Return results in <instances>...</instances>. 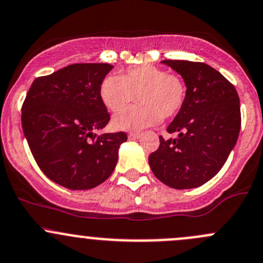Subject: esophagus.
Instances as JSON below:
<instances>
[{
  "label": "esophagus",
  "instance_id": "esophagus-1",
  "mask_svg": "<svg viewBox=\"0 0 263 263\" xmlns=\"http://www.w3.org/2000/svg\"><path fill=\"white\" fill-rule=\"evenodd\" d=\"M140 137V133H129V139H138Z\"/></svg>",
  "mask_w": 263,
  "mask_h": 263
}]
</instances>
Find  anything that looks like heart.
I'll return each instance as SVG.
<instances>
[{
  "instance_id": "heart-1",
  "label": "heart",
  "mask_w": 263,
  "mask_h": 263,
  "mask_svg": "<svg viewBox=\"0 0 263 263\" xmlns=\"http://www.w3.org/2000/svg\"><path fill=\"white\" fill-rule=\"evenodd\" d=\"M100 99L112 112L125 110L138 96L140 105L119 114L112 126L120 130H139L171 119L182 110L187 86L182 77L153 64L132 67L123 76L109 74L100 85Z\"/></svg>"
}]
</instances>
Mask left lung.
Returning a JSON list of instances; mask_svg holds the SVG:
<instances>
[{"label":"left lung","mask_w":263,"mask_h":263,"mask_svg":"<svg viewBox=\"0 0 263 263\" xmlns=\"http://www.w3.org/2000/svg\"><path fill=\"white\" fill-rule=\"evenodd\" d=\"M162 63L182 76L187 96L167 128L177 137H159L158 149L148 158L151 170L170 187H199L220 171L237 143L239 97L234 86L208 64L171 59Z\"/></svg>","instance_id":"8db88e82"}]
</instances>
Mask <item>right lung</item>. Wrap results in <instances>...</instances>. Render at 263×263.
I'll use <instances>...</instances> for the list:
<instances>
[{"label":"right lung","instance_id":"add662e5","mask_svg":"<svg viewBox=\"0 0 263 263\" xmlns=\"http://www.w3.org/2000/svg\"><path fill=\"white\" fill-rule=\"evenodd\" d=\"M114 67L77 63L37 77L21 110L35 162L47 177L69 190H88L110 177L126 133L97 135L110 120L100 85Z\"/></svg>","mask_w":263,"mask_h":263}]
</instances>
